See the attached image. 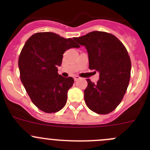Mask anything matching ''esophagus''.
<instances>
[{
	"mask_svg": "<svg viewBox=\"0 0 150 150\" xmlns=\"http://www.w3.org/2000/svg\"><path fill=\"white\" fill-rule=\"evenodd\" d=\"M79 78H80V77L78 76V75H75V76H74V80H75V81H78Z\"/></svg>",
	"mask_w": 150,
	"mask_h": 150,
	"instance_id": "obj_1",
	"label": "esophagus"
}]
</instances>
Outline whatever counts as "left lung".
Here are the masks:
<instances>
[{
  "mask_svg": "<svg viewBox=\"0 0 150 150\" xmlns=\"http://www.w3.org/2000/svg\"><path fill=\"white\" fill-rule=\"evenodd\" d=\"M74 40L86 47L89 69L99 73L96 83L87 79L86 105L98 114H108L121 102L129 83L131 62L128 51L115 36L105 32H91Z\"/></svg>",
  "mask_w": 150,
  "mask_h": 150,
  "instance_id": "8db88e82",
  "label": "left lung"
}]
</instances>
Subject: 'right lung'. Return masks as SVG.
<instances>
[{
  "label": "right lung",
  "instance_id": "1",
  "mask_svg": "<svg viewBox=\"0 0 150 150\" xmlns=\"http://www.w3.org/2000/svg\"><path fill=\"white\" fill-rule=\"evenodd\" d=\"M79 47L72 38L51 32L37 33L26 41L19 58L20 78L39 110L52 113L64 107L74 79L59 75L57 67L61 66L67 50Z\"/></svg>",
  "mask_w": 150,
  "mask_h": 150
}]
</instances>
